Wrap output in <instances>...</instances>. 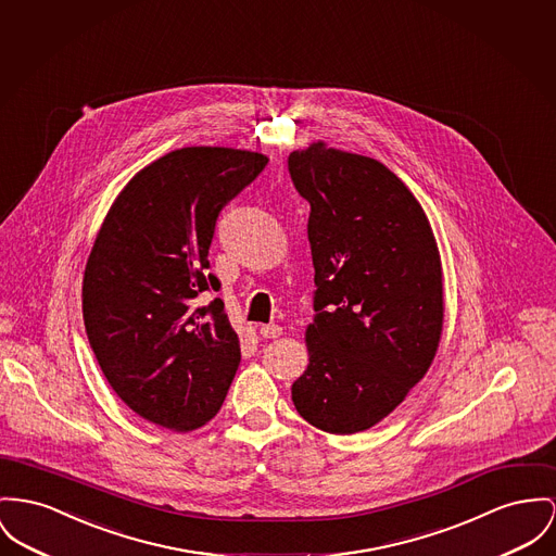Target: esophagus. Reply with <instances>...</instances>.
<instances>
[{
    "label": "esophagus",
    "instance_id": "obj_1",
    "mask_svg": "<svg viewBox=\"0 0 556 556\" xmlns=\"http://www.w3.org/2000/svg\"><path fill=\"white\" fill-rule=\"evenodd\" d=\"M260 333L265 339H276V337L282 334V327H278V325H261Z\"/></svg>",
    "mask_w": 556,
    "mask_h": 556
}]
</instances>
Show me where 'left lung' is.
I'll use <instances>...</instances> for the list:
<instances>
[{
  "label": "left lung",
  "mask_w": 556,
  "mask_h": 556,
  "mask_svg": "<svg viewBox=\"0 0 556 556\" xmlns=\"http://www.w3.org/2000/svg\"><path fill=\"white\" fill-rule=\"evenodd\" d=\"M309 202L314 323L299 415L329 434L369 430L430 369L444 323L443 263L421 204L369 155L314 141L289 155Z\"/></svg>",
  "instance_id": "8db88e82"
}]
</instances>
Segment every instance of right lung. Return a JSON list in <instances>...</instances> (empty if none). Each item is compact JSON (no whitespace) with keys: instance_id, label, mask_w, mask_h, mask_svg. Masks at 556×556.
Masks as SVG:
<instances>
[{"instance_id":"obj_1","label":"right lung","mask_w":556,"mask_h":556,"mask_svg":"<svg viewBox=\"0 0 556 556\" xmlns=\"http://www.w3.org/2000/svg\"><path fill=\"white\" fill-rule=\"evenodd\" d=\"M267 164L260 151L175 149L141 168L113 200L86 261L81 309L113 392L137 415L191 432L222 408L240 343L208 274L223 206Z\"/></svg>"}]
</instances>
